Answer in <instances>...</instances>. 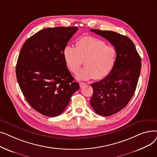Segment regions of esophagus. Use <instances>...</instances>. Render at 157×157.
<instances>
[{"label":"esophagus","instance_id":"34e87169","mask_svg":"<svg viewBox=\"0 0 157 157\" xmlns=\"http://www.w3.org/2000/svg\"><path fill=\"white\" fill-rule=\"evenodd\" d=\"M85 85H86V83H84V82H80L79 83V86L81 88H83Z\"/></svg>","mask_w":157,"mask_h":157}]
</instances>
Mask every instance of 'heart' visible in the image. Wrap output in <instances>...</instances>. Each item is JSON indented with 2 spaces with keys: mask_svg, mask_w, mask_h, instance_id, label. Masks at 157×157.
Instances as JSON below:
<instances>
[{
  "mask_svg": "<svg viewBox=\"0 0 157 157\" xmlns=\"http://www.w3.org/2000/svg\"><path fill=\"white\" fill-rule=\"evenodd\" d=\"M63 59L67 67L73 74H77L83 62L85 67L76 78L79 80L94 78L101 79L112 71L116 62V50L101 39L86 36L80 39L76 47L66 46L63 52Z\"/></svg>",
  "mask_w": 157,
  "mask_h": 157,
  "instance_id": "1",
  "label": "heart"
}]
</instances>
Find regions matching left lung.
<instances>
[{
    "instance_id": "obj_1",
    "label": "left lung",
    "mask_w": 157,
    "mask_h": 157,
    "mask_svg": "<svg viewBox=\"0 0 157 157\" xmlns=\"http://www.w3.org/2000/svg\"><path fill=\"white\" fill-rule=\"evenodd\" d=\"M109 41L115 48L116 62L111 72L92 83L90 105L98 114L109 117L120 111L132 97L141 69V59L130 39L108 30L90 29Z\"/></svg>"
}]
</instances>
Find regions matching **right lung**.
<instances>
[{
  "label": "right lung",
  "instance_id": "add662e5",
  "mask_svg": "<svg viewBox=\"0 0 157 157\" xmlns=\"http://www.w3.org/2000/svg\"><path fill=\"white\" fill-rule=\"evenodd\" d=\"M78 30L76 27L41 30L29 38L20 50L16 67L18 83L32 108L44 116L60 115L79 88L63 56Z\"/></svg>",
  "mask_w": 157,
  "mask_h": 157
}]
</instances>
